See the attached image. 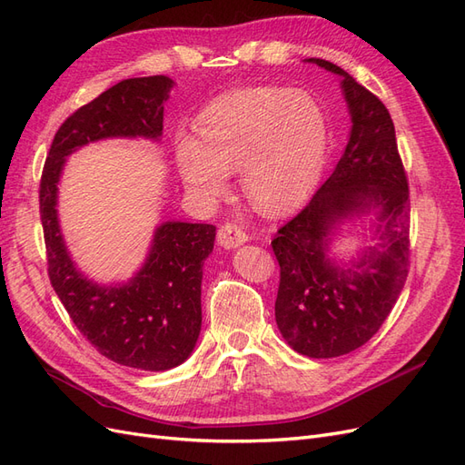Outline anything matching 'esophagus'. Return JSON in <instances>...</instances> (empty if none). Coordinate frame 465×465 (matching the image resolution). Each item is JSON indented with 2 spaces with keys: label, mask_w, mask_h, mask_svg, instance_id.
Instances as JSON below:
<instances>
[{
  "label": "esophagus",
  "mask_w": 465,
  "mask_h": 465,
  "mask_svg": "<svg viewBox=\"0 0 465 465\" xmlns=\"http://www.w3.org/2000/svg\"><path fill=\"white\" fill-rule=\"evenodd\" d=\"M217 238H219V244L223 248L231 250V248H238L241 244H244L248 241V234L241 227H238L236 223H224L217 232Z\"/></svg>",
  "instance_id": "obj_1"
}]
</instances>
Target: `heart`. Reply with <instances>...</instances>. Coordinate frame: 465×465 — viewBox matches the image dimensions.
<instances>
[{
	"label": "heart",
	"mask_w": 465,
	"mask_h": 465,
	"mask_svg": "<svg viewBox=\"0 0 465 465\" xmlns=\"http://www.w3.org/2000/svg\"><path fill=\"white\" fill-rule=\"evenodd\" d=\"M328 145L330 120L312 94L252 87L211 103L198 118V139L178 135L176 166L200 200L221 195L229 168L241 166L248 198L277 213L312 190Z\"/></svg>",
	"instance_id": "heart-1"
}]
</instances>
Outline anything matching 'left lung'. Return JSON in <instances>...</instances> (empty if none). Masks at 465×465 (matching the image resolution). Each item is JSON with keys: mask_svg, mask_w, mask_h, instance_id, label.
<instances>
[{"mask_svg": "<svg viewBox=\"0 0 465 465\" xmlns=\"http://www.w3.org/2000/svg\"><path fill=\"white\" fill-rule=\"evenodd\" d=\"M306 62L341 77L353 125L330 178L272 241L281 267L275 322L297 353L331 359L367 343L405 285L410 186L382 101L340 65L320 58ZM369 214L375 215L371 237L377 244L351 261L330 259L342 224Z\"/></svg>", "mask_w": 465, "mask_h": 465, "instance_id": "left-lung-1", "label": "left lung"}]
</instances>
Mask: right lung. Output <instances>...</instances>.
I'll use <instances>...</instances> for the list:
<instances>
[{"mask_svg":"<svg viewBox=\"0 0 465 465\" xmlns=\"http://www.w3.org/2000/svg\"><path fill=\"white\" fill-rule=\"evenodd\" d=\"M174 81L166 75L124 79L74 112L55 132L40 180V221L48 275L69 318L98 353L124 367L163 372L184 362L202 330L203 262L215 227L166 221L154 229L149 254L125 283L101 285L69 256L58 221V182L65 159L108 137L159 142Z\"/></svg>","mask_w":465,"mask_h":465,"instance_id":"right-lung-1","label":"right lung"}]
</instances>
